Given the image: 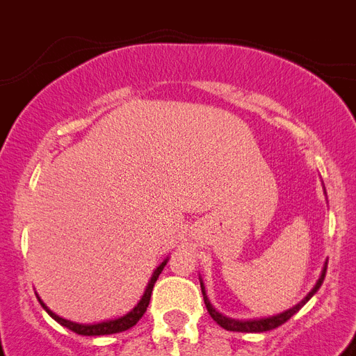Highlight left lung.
Masks as SVG:
<instances>
[{
    "label": "left lung",
    "mask_w": 356,
    "mask_h": 356,
    "mask_svg": "<svg viewBox=\"0 0 356 356\" xmlns=\"http://www.w3.org/2000/svg\"><path fill=\"white\" fill-rule=\"evenodd\" d=\"M325 271H327V266L323 268V271H321V275L320 279H318V282H316V286L310 290L309 296H307L301 303H298L296 307H292V309L284 310V312H281V314L271 316V318H260V320H233V318H227V316H223L222 312H218V310L211 305V301H209V298H207V293H205L203 281H201V292H203V299H205L209 314H211L212 320L216 321L220 327L227 329V331H236V332H266V331H271V329H277V327L282 325V323H286V321L290 320V318H292V316L296 314V312H298V310L301 309V307H303V305L307 303V301H309L316 292H318V290H320L321 282H323V279H325Z\"/></svg>",
    "instance_id": "8db88e82"
}]
</instances>
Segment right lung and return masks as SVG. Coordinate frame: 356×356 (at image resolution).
Listing matches in <instances>:
<instances>
[{
    "instance_id": "obj_1",
    "label": "right lung",
    "mask_w": 356,
    "mask_h": 356,
    "mask_svg": "<svg viewBox=\"0 0 356 356\" xmlns=\"http://www.w3.org/2000/svg\"><path fill=\"white\" fill-rule=\"evenodd\" d=\"M166 262H168V259L164 260V262H162V264L159 266L155 271H153V277H151L149 284L145 286V292H144V296H142V299L138 301V305H136V307H134L131 312H127V314L122 316V318H116V320H107V321H102V323H92V325H85V323H74V321L64 320V318L57 316L55 312H51V310L47 309L46 305L42 303L40 298H38V301H40V305L44 307V310H46L47 314L51 316L53 320L57 321V323H60V325L66 327V329H70V331L77 332V334H83V337H102V334L123 332V331H127V329H131L133 325H136L140 318H142L145 310H147V305H149L153 286H155L156 279H159V275H161V271L164 270Z\"/></svg>"
}]
</instances>
